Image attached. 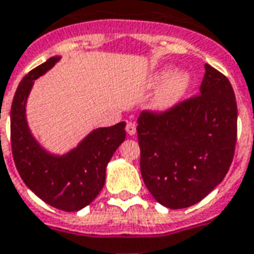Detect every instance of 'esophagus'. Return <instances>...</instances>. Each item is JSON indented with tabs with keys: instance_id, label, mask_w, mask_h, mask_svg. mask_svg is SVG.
<instances>
[{
	"instance_id": "34e87169",
	"label": "esophagus",
	"mask_w": 254,
	"mask_h": 254,
	"mask_svg": "<svg viewBox=\"0 0 254 254\" xmlns=\"http://www.w3.org/2000/svg\"><path fill=\"white\" fill-rule=\"evenodd\" d=\"M127 133L129 136H133V134H136V125H134V122H127Z\"/></svg>"
}]
</instances>
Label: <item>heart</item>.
I'll use <instances>...</instances> for the list:
<instances>
[{
	"label": "heart",
	"mask_w": 254,
	"mask_h": 254,
	"mask_svg": "<svg viewBox=\"0 0 254 254\" xmlns=\"http://www.w3.org/2000/svg\"><path fill=\"white\" fill-rule=\"evenodd\" d=\"M165 83L167 84L157 94L155 99V106L160 110H167L179 102L186 91L189 90L190 76L186 72L175 74L172 68H164L153 75V78L151 79V87L159 89Z\"/></svg>",
	"instance_id": "obj_1"
}]
</instances>
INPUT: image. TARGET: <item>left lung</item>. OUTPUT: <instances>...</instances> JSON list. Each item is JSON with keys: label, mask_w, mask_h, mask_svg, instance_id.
Segmentation results:
<instances>
[{"label": "left lung", "mask_w": 254, "mask_h": 254, "mask_svg": "<svg viewBox=\"0 0 254 254\" xmlns=\"http://www.w3.org/2000/svg\"><path fill=\"white\" fill-rule=\"evenodd\" d=\"M200 94L137 120L140 170L160 204L186 208L217 187L230 168L237 141V102L229 79L204 65Z\"/></svg>", "instance_id": "left-lung-1"}]
</instances>
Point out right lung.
Masks as SVG:
<instances>
[{"mask_svg":"<svg viewBox=\"0 0 254 254\" xmlns=\"http://www.w3.org/2000/svg\"><path fill=\"white\" fill-rule=\"evenodd\" d=\"M60 60L54 56L29 71L18 84L10 109V142L18 174L35 194L52 207L78 211L97 198L103 189L106 165L125 140V122L98 127L72 151L51 155L32 136L25 117V105L33 80L46 74Z\"/></svg>","mask_w":254,"mask_h":254,"instance_id":"1","label":"right lung"}]
</instances>
